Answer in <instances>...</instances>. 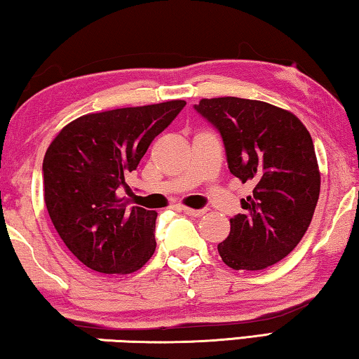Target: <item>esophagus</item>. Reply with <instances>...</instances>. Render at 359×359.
Masks as SVG:
<instances>
[{"label":"esophagus","instance_id":"obj_1","mask_svg":"<svg viewBox=\"0 0 359 359\" xmlns=\"http://www.w3.org/2000/svg\"><path fill=\"white\" fill-rule=\"evenodd\" d=\"M180 210H183L189 217H202L207 212L205 209H191V207H180Z\"/></svg>","mask_w":359,"mask_h":359}]
</instances>
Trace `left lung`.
<instances>
[{
    "instance_id": "1",
    "label": "left lung",
    "mask_w": 359,
    "mask_h": 359,
    "mask_svg": "<svg viewBox=\"0 0 359 359\" xmlns=\"http://www.w3.org/2000/svg\"><path fill=\"white\" fill-rule=\"evenodd\" d=\"M196 111L220 133L231 175L254 186L230 218L218 254L235 270H262L296 248L313 220L320 173L311 134L292 111L238 97L202 98Z\"/></svg>"
}]
</instances>
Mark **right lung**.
<instances>
[{
  "instance_id": "right-lung-1",
  "label": "right lung",
  "mask_w": 359,
  "mask_h": 359,
  "mask_svg": "<svg viewBox=\"0 0 359 359\" xmlns=\"http://www.w3.org/2000/svg\"><path fill=\"white\" fill-rule=\"evenodd\" d=\"M186 105L170 100L90 113L61 129L43 158L46 210L67 249L100 273H133L155 251L157 212L119 197L150 142Z\"/></svg>"
}]
</instances>
